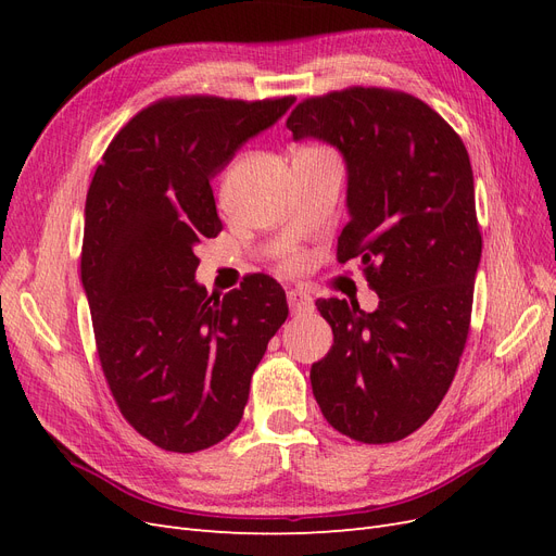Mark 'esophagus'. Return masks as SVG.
Here are the masks:
<instances>
[{"mask_svg": "<svg viewBox=\"0 0 556 556\" xmlns=\"http://www.w3.org/2000/svg\"><path fill=\"white\" fill-rule=\"evenodd\" d=\"M288 304H290V311L294 315H304V313H311L315 308L313 296L306 290H301V288L288 292Z\"/></svg>", "mask_w": 556, "mask_h": 556, "instance_id": "34e87169", "label": "esophagus"}]
</instances>
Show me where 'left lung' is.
Segmentation results:
<instances>
[{"instance_id": "1", "label": "left lung", "mask_w": 556, "mask_h": 556, "mask_svg": "<svg viewBox=\"0 0 556 556\" xmlns=\"http://www.w3.org/2000/svg\"><path fill=\"white\" fill-rule=\"evenodd\" d=\"M294 141L339 150L350 223L339 262L357 260L380 301L317 299L333 331L311 384L327 422L359 443H394L447 394L466 345L482 255L473 169L462 139L425 102L350 88L288 117Z\"/></svg>"}]
</instances>
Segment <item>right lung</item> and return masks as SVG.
I'll return each instance as SVG.
<instances>
[{"instance_id":"add662e5","label":"right lung","mask_w":556,"mask_h":556,"mask_svg":"<svg viewBox=\"0 0 556 556\" xmlns=\"http://www.w3.org/2000/svg\"><path fill=\"white\" fill-rule=\"evenodd\" d=\"M294 97L162 99L115 134L86 199L80 280L117 408L150 443L199 452L243 417L250 378L288 319L264 274L208 294L197 245L223 229L211 182Z\"/></svg>"}]
</instances>
